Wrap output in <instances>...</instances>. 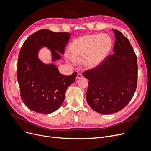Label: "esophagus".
I'll list each match as a JSON object with an SVG mask.
<instances>
[{
  "label": "esophagus",
  "mask_w": 151,
  "mask_h": 151,
  "mask_svg": "<svg viewBox=\"0 0 151 151\" xmlns=\"http://www.w3.org/2000/svg\"><path fill=\"white\" fill-rule=\"evenodd\" d=\"M81 77H83V74H81V73H79V74L77 76V79H81Z\"/></svg>",
  "instance_id": "1"
}]
</instances>
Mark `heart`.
<instances>
[{
    "label": "heart",
    "instance_id": "b5f03b06",
    "mask_svg": "<svg viewBox=\"0 0 151 151\" xmlns=\"http://www.w3.org/2000/svg\"><path fill=\"white\" fill-rule=\"evenodd\" d=\"M111 47V40L107 35H88L76 39L69 48L68 60L84 62L88 68L101 64Z\"/></svg>",
    "mask_w": 151,
    "mask_h": 151
}]
</instances>
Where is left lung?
<instances>
[{
  "instance_id": "1",
  "label": "left lung",
  "mask_w": 151,
  "mask_h": 151,
  "mask_svg": "<svg viewBox=\"0 0 151 151\" xmlns=\"http://www.w3.org/2000/svg\"><path fill=\"white\" fill-rule=\"evenodd\" d=\"M113 31L115 36L113 53L97 67L84 72L89 80L87 102L93 110L103 115L124 108L137 84V59L133 48L120 31Z\"/></svg>"
}]
</instances>
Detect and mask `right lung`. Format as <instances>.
<instances>
[{"label": "right lung", "instance_id": "obj_1", "mask_svg": "<svg viewBox=\"0 0 151 151\" xmlns=\"http://www.w3.org/2000/svg\"><path fill=\"white\" fill-rule=\"evenodd\" d=\"M70 34L43 29L27 38L18 57L17 79L22 101L31 111L49 114L60 107L67 89L76 80L77 72L65 76L53 63L45 64L38 58L42 47L51 51L52 61L61 58Z\"/></svg>", "mask_w": 151, "mask_h": 151}]
</instances>
